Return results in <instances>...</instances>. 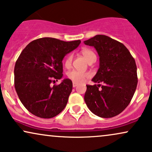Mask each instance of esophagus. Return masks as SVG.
<instances>
[{"instance_id": "1", "label": "esophagus", "mask_w": 152, "mask_h": 152, "mask_svg": "<svg viewBox=\"0 0 152 152\" xmlns=\"http://www.w3.org/2000/svg\"><path fill=\"white\" fill-rule=\"evenodd\" d=\"M77 83H76V82H73V83H72V87H77Z\"/></svg>"}]
</instances>
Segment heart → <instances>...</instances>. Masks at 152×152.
<instances>
[{"instance_id": "1", "label": "heart", "mask_w": 152, "mask_h": 152, "mask_svg": "<svg viewBox=\"0 0 152 152\" xmlns=\"http://www.w3.org/2000/svg\"><path fill=\"white\" fill-rule=\"evenodd\" d=\"M81 53L88 63H89L90 61H91L93 58H96V56H95L94 53L92 50L88 49V48H84L83 50H82ZM72 55H69L67 56L66 58H65V66L70 67L71 65V63H72ZM67 77H68L69 79L72 80L74 82H78V83H80V82L85 81L86 78H87L88 77H89V75H88V73L87 72H80V71L72 70L67 73Z\"/></svg>"}]
</instances>
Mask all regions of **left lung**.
<instances>
[{
	"mask_svg": "<svg viewBox=\"0 0 152 152\" xmlns=\"http://www.w3.org/2000/svg\"><path fill=\"white\" fill-rule=\"evenodd\" d=\"M84 43L94 46L99 56V68L91 80L99 85H87L86 104L99 117H114L128 106L136 90L135 61L122 43L106 35H96Z\"/></svg>",
	"mask_w": 152,
	"mask_h": 152,
	"instance_id": "1",
	"label": "left lung"
}]
</instances>
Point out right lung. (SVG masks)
Returning a JSON list of instances; mask_svg holds the SVG:
<instances>
[{
    "label": "right lung",
    "instance_id": "add662e5",
    "mask_svg": "<svg viewBox=\"0 0 152 152\" xmlns=\"http://www.w3.org/2000/svg\"><path fill=\"white\" fill-rule=\"evenodd\" d=\"M80 43L45 37L32 41L20 53L15 65V88L20 102L33 115L51 118L66 106L72 81L51 84L63 75V58Z\"/></svg>",
    "mask_w": 152,
    "mask_h": 152
}]
</instances>
